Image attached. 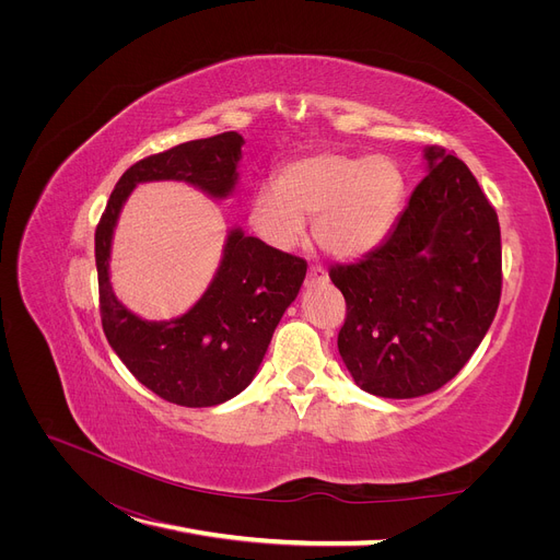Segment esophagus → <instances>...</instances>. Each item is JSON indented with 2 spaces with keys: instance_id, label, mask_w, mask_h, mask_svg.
I'll list each match as a JSON object with an SVG mask.
<instances>
[{
  "instance_id": "34e87169",
  "label": "esophagus",
  "mask_w": 560,
  "mask_h": 560,
  "mask_svg": "<svg viewBox=\"0 0 560 560\" xmlns=\"http://www.w3.org/2000/svg\"><path fill=\"white\" fill-rule=\"evenodd\" d=\"M322 283H327V272L317 268V265H313V268L308 270V277H306V285L315 288V285H322Z\"/></svg>"
}]
</instances>
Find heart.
<instances>
[{
    "label": "heart",
    "mask_w": 560,
    "mask_h": 560,
    "mask_svg": "<svg viewBox=\"0 0 560 560\" xmlns=\"http://www.w3.org/2000/svg\"><path fill=\"white\" fill-rule=\"evenodd\" d=\"M406 182L388 156L313 152L285 163L275 186L252 195L249 224L275 249H295L313 220L315 243L354 260L386 241L401 209Z\"/></svg>",
    "instance_id": "heart-1"
}]
</instances>
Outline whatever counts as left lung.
I'll list each match as a JSON object with an SVG mask.
<instances>
[{"instance_id": "left-lung-1", "label": "left lung", "mask_w": 560, "mask_h": 560, "mask_svg": "<svg viewBox=\"0 0 560 560\" xmlns=\"http://www.w3.org/2000/svg\"><path fill=\"white\" fill-rule=\"evenodd\" d=\"M429 174L388 238L329 277L347 302L338 351L376 397H422L452 381L502 298V233L467 165L424 150Z\"/></svg>"}]
</instances>
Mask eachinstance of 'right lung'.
Returning a JSON list of instances; mask_svg holds the SVG:
<instances>
[{
    "mask_svg": "<svg viewBox=\"0 0 560 560\" xmlns=\"http://www.w3.org/2000/svg\"><path fill=\"white\" fill-rule=\"evenodd\" d=\"M243 136L235 131L176 144L131 165L117 182L95 231L100 313L108 345L161 399L203 408L243 393L306 277V260L233 229L220 268L182 317L147 322L117 302L108 281L113 229L138 184L186 182L224 199L238 182Z\"/></svg>",
    "mask_w": 560,
    "mask_h": 560,
    "instance_id": "right-lung-1",
    "label": "right lung"
}]
</instances>
